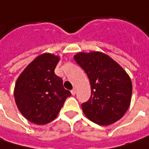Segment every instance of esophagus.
<instances>
[{
	"instance_id": "1",
	"label": "esophagus",
	"mask_w": 149,
	"mask_h": 149,
	"mask_svg": "<svg viewBox=\"0 0 149 149\" xmlns=\"http://www.w3.org/2000/svg\"><path fill=\"white\" fill-rule=\"evenodd\" d=\"M70 92H71L72 95H75V94H76V89H72V90H71V91H70Z\"/></svg>"
}]
</instances>
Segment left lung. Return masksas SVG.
I'll return each instance as SVG.
<instances>
[{"instance_id": "obj_1", "label": "left lung", "mask_w": 149, "mask_h": 149, "mask_svg": "<svg viewBox=\"0 0 149 149\" xmlns=\"http://www.w3.org/2000/svg\"><path fill=\"white\" fill-rule=\"evenodd\" d=\"M74 58L86 73L91 86L89 100L81 104L85 116L99 125L117 122L131 101L132 82L128 74L101 52H81Z\"/></svg>"}]
</instances>
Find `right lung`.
I'll return each mask as SVG.
<instances>
[{"label": "right lung", "instance_id": "obj_1", "mask_svg": "<svg viewBox=\"0 0 149 149\" xmlns=\"http://www.w3.org/2000/svg\"><path fill=\"white\" fill-rule=\"evenodd\" d=\"M60 58L40 54L20 74L15 86L16 105L24 117L36 124H46L57 117L65 100L71 95L63 80L54 74Z\"/></svg>", "mask_w": 149, "mask_h": 149}]
</instances>
